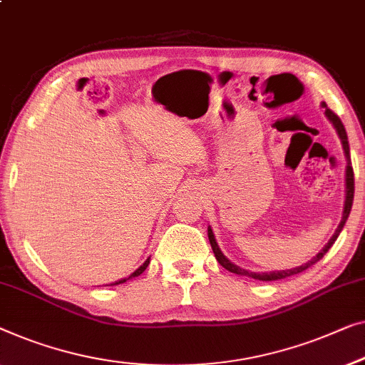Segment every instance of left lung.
Wrapping results in <instances>:
<instances>
[{
  "instance_id": "1",
  "label": "left lung",
  "mask_w": 365,
  "mask_h": 365,
  "mask_svg": "<svg viewBox=\"0 0 365 365\" xmlns=\"http://www.w3.org/2000/svg\"><path fill=\"white\" fill-rule=\"evenodd\" d=\"M324 108V113L327 120L331 121L332 126H334L337 135H339L341 138V143H342V150H344V155H346V161H347V168H346V202H344V212H342V219H341V224L337 225V229L334 232V235L331 237L329 242L323 247V250H321L318 255L311 258L309 262H306L304 265L297 267V268H292V270H279V272H270V273H257V272H250V270H244V268L237 267L235 263H232L229 258H227L224 253L217 245V242H215V237H214V232L210 229V225L207 227V235H209V242H210V247H212L214 250V255L217 258V262L220 263L222 267L225 268V270H229L232 273H237V274H242V277H250V278H255V279H260V282H274V279H282V278H287V277H292V274H298L301 272H304L306 268L313 267L316 262H319L321 258L326 255V252L329 250L334 244L337 237H339L342 227H344L347 217H349L351 214V207H352V200H354V171H352V166H351V155H349V141H347V133H346V128L344 125H342L341 118L337 117V115L332 112V110L327 108V105L323 102L321 103Z\"/></svg>"
}]
</instances>
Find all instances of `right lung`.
<instances>
[{"mask_svg": "<svg viewBox=\"0 0 365 365\" xmlns=\"http://www.w3.org/2000/svg\"><path fill=\"white\" fill-rule=\"evenodd\" d=\"M148 265H150V258H146V262L143 263V265H141V267L138 268V270H135L133 273H131L130 277H126V278H121V279H118V282H115V283H112V284H120V283H125V282H128L130 278H135V277H138V274H141V273H143V272L146 270V267H148Z\"/></svg>", "mask_w": 365, "mask_h": 365, "instance_id": "obj_1", "label": "right lung"}]
</instances>
